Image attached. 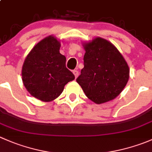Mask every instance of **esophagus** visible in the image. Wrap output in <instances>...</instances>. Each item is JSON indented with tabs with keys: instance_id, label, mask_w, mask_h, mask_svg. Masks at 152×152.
<instances>
[{
	"instance_id": "obj_1",
	"label": "esophagus",
	"mask_w": 152,
	"mask_h": 152,
	"mask_svg": "<svg viewBox=\"0 0 152 152\" xmlns=\"http://www.w3.org/2000/svg\"><path fill=\"white\" fill-rule=\"evenodd\" d=\"M73 74H74L75 77H76V78H77V76H79V71H78V70H73Z\"/></svg>"
}]
</instances>
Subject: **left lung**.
<instances>
[{"label":"left lung","mask_w":152,"mask_h":152,"mask_svg":"<svg viewBox=\"0 0 152 152\" xmlns=\"http://www.w3.org/2000/svg\"><path fill=\"white\" fill-rule=\"evenodd\" d=\"M84 48V68L76 82L95 103L113 100L128 82L129 69L126 62L118 50L103 38H95Z\"/></svg>","instance_id":"8db88e82"}]
</instances>
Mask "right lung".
I'll return each mask as SVG.
<instances>
[{"mask_svg":"<svg viewBox=\"0 0 152 152\" xmlns=\"http://www.w3.org/2000/svg\"><path fill=\"white\" fill-rule=\"evenodd\" d=\"M60 42L49 36L38 42L26 56L22 79L28 93L43 102L60 96L64 87L75 79L66 67V58L59 53Z\"/></svg>","mask_w":152,"mask_h":152,"instance_id":"right-lung-1","label":"right lung"}]
</instances>
